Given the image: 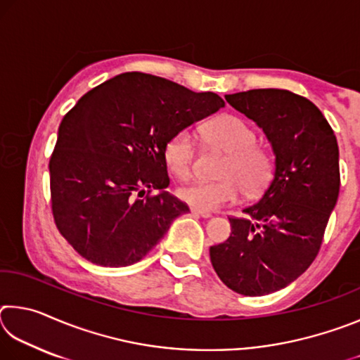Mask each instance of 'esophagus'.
<instances>
[{"label": "esophagus", "instance_id": "esophagus-1", "mask_svg": "<svg viewBox=\"0 0 360 360\" xmlns=\"http://www.w3.org/2000/svg\"><path fill=\"white\" fill-rule=\"evenodd\" d=\"M191 211H192V214H195V216H200V217H203V219H210V217H212V214H211V212H208V211H200V210H197V208H192Z\"/></svg>", "mask_w": 360, "mask_h": 360}]
</instances>
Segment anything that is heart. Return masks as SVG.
Segmentation results:
<instances>
[{
    "instance_id": "b5f03b06",
    "label": "heart",
    "mask_w": 360,
    "mask_h": 360,
    "mask_svg": "<svg viewBox=\"0 0 360 360\" xmlns=\"http://www.w3.org/2000/svg\"><path fill=\"white\" fill-rule=\"evenodd\" d=\"M203 136L212 146L227 152L217 181H192L182 186L178 195L200 211H216L240 198L260 193L271 179L273 162L265 150L259 149L252 127L236 115H221L203 127ZM195 141L187 130L176 131L163 146V160L176 178L184 179L192 172Z\"/></svg>"
}]
</instances>
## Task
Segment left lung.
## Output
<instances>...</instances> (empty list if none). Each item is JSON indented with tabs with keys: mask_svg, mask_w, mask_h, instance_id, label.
Segmentation results:
<instances>
[{
	"mask_svg": "<svg viewBox=\"0 0 360 360\" xmlns=\"http://www.w3.org/2000/svg\"><path fill=\"white\" fill-rule=\"evenodd\" d=\"M265 133L275 155L265 192L230 217L227 241L211 246V264L236 294L266 295L289 285L313 264L340 192L338 144L311 101L281 89L225 95Z\"/></svg>",
	"mask_w": 360,
	"mask_h": 360,
	"instance_id": "left-lung-1",
	"label": "left lung"
}]
</instances>
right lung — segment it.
I'll return each mask as SVG.
<instances>
[{
    "mask_svg": "<svg viewBox=\"0 0 360 360\" xmlns=\"http://www.w3.org/2000/svg\"><path fill=\"white\" fill-rule=\"evenodd\" d=\"M224 106L216 94L144 72H124L85 94L60 124L49 162L60 233L96 265L141 260L188 211L167 192L163 146Z\"/></svg>",
    "mask_w": 360,
    "mask_h": 360,
    "instance_id": "obj_1",
    "label": "right lung"
}]
</instances>
